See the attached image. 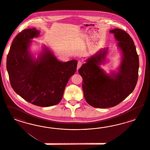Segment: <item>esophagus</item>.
I'll return each instance as SVG.
<instances>
[{
    "instance_id": "esophagus-1",
    "label": "esophagus",
    "mask_w": 150,
    "mask_h": 150,
    "mask_svg": "<svg viewBox=\"0 0 150 150\" xmlns=\"http://www.w3.org/2000/svg\"><path fill=\"white\" fill-rule=\"evenodd\" d=\"M82 65V62L81 61H79L78 62V63H77V70H78L81 67Z\"/></svg>"
}]
</instances>
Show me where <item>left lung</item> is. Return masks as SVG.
<instances>
[{
  "instance_id": "8db88e82",
  "label": "left lung",
  "mask_w": 150,
  "mask_h": 150,
  "mask_svg": "<svg viewBox=\"0 0 150 150\" xmlns=\"http://www.w3.org/2000/svg\"><path fill=\"white\" fill-rule=\"evenodd\" d=\"M121 59L117 71L107 73L101 68L106 63L108 47L101 48L86 60L79 69L82 89L87 102L100 108L113 107L125 100L136 86L139 68V57L134 42L127 32L120 28L111 30Z\"/></svg>"
}]
</instances>
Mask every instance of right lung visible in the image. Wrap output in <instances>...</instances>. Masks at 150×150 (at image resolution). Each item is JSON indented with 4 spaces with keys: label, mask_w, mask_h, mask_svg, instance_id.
<instances>
[{
    "label": "right lung",
    "mask_w": 150,
    "mask_h": 150,
    "mask_svg": "<svg viewBox=\"0 0 150 150\" xmlns=\"http://www.w3.org/2000/svg\"><path fill=\"white\" fill-rule=\"evenodd\" d=\"M36 28L24 30L15 37L7 57L6 69L14 91L29 103L47 107L62 100L70 78L76 72L77 61L62 62L43 45L36 57L31 40L40 36Z\"/></svg>",
    "instance_id": "add662e5"
}]
</instances>
